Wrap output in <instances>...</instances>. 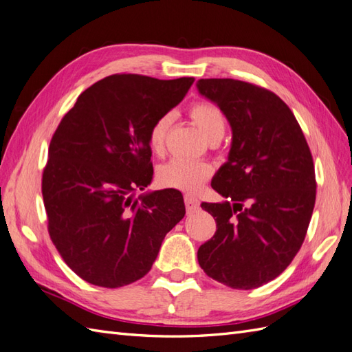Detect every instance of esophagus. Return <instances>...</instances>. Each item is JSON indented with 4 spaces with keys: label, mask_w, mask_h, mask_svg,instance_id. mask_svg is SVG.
Here are the masks:
<instances>
[{
    "label": "esophagus",
    "mask_w": 352,
    "mask_h": 352,
    "mask_svg": "<svg viewBox=\"0 0 352 352\" xmlns=\"http://www.w3.org/2000/svg\"><path fill=\"white\" fill-rule=\"evenodd\" d=\"M184 200H185V208H186V212H188V213H192V212H195L197 209H199L200 203H199V200L195 199V197H192V195H190V194H186V195L184 197Z\"/></svg>",
    "instance_id": "1"
}]
</instances>
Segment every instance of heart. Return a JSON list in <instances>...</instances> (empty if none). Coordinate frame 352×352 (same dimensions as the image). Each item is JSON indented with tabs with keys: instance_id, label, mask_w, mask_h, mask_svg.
<instances>
[{
	"instance_id": "b5f03b06",
	"label": "heart",
	"mask_w": 352,
	"mask_h": 352,
	"mask_svg": "<svg viewBox=\"0 0 352 352\" xmlns=\"http://www.w3.org/2000/svg\"><path fill=\"white\" fill-rule=\"evenodd\" d=\"M188 115L208 140L222 137L226 131V119L221 110L208 101H197L188 109ZM171 115H162L153 121L148 133V144L155 155L166 149V139L171 125ZM212 176L210 164L204 161L170 160L157 170V181L166 188H175L185 192H197Z\"/></svg>"
}]
</instances>
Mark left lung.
<instances>
[{"mask_svg": "<svg viewBox=\"0 0 352 352\" xmlns=\"http://www.w3.org/2000/svg\"><path fill=\"white\" fill-rule=\"evenodd\" d=\"M233 130L228 161L212 181L224 203H201L217 231L197 252L206 275L252 289L284 272L312 218L314 160L296 116L272 91L234 79H200Z\"/></svg>", "mask_w": 352, "mask_h": 352, "instance_id": "obj_1", "label": "left lung"}]
</instances>
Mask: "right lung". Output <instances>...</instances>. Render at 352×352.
<instances>
[{"label":"right lung","instance_id":"right-lung-1","mask_svg":"<svg viewBox=\"0 0 352 352\" xmlns=\"http://www.w3.org/2000/svg\"><path fill=\"white\" fill-rule=\"evenodd\" d=\"M192 83L194 77L107 76L80 94L54 133L41 177L49 236L89 284L119 288L143 278L184 218L176 190L133 194L152 181L151 125Z\"/></svg>","mask_w":352,"mask_h":352}]
</instances>
